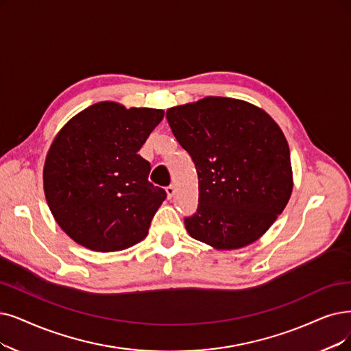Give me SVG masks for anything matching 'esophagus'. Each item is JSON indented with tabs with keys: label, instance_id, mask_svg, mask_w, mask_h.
Segmentation results:
<instances>
[{
	"label": "esophagus",
	"instance_id": "34e87169",
	"mask_svg": "<svg viewBox=\"0 0 351 351\" xmlns=\"http://www.w3.org/2000/svg\"><path fill=\"white\" fill-rule=\"evenodd\" d=\"M165 191H167V197L171 200V199H173V195H174V191H176V190H174V186H168V187H165Z\"/></svg>",
	"mask_w": 351,
	"mask_h": 351
}]
</instances>
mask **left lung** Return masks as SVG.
<instances>
[{
  "label": "left lung",
  "instance_id": "1",
  "mask_svg": "<svg viewBox=\"0 0 351 351\" xmlns=\"http://www.w3.org/2000/svg\"><path fill=\"white\" fill-rule=\"evenodd\" d=\"M167 121L199 176L197 212L184 219L189 234L220 250L258 241L292 193L278 123L255 105L220 96L170 108Z\"/></svg>",
  "mask_w": 351,
  "mask_h": 351
}]
</instances>
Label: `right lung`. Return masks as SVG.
<instances>
[{
	"instance_id": "obj_1",
	"label": "right lung",
	"mask_w": 351,
	"mask_h": 351,
	"mask_svg": "<svg viewBox=\"0 0 351 351\" xmlns=\"http://www.w3.org/2000/svg\"><path fill=\"white\" fill-rule=\"evenodd\" d=\"M164 110L99 102L70 119L47 152L43 183L53 217L72 239L96 252L141 242L165 200L139 156Z\"/></svg>"
}]
</instances>
